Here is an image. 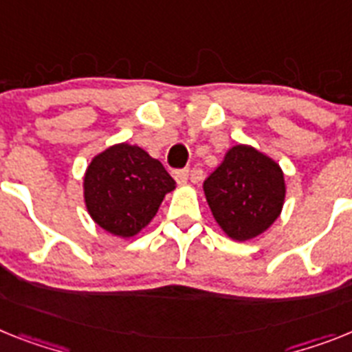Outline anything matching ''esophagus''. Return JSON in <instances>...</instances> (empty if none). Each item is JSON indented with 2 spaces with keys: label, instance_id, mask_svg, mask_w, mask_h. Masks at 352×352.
Wrapping results in <instances>:
<instances>
[{
  "label": "esophagus",
  "instance_id": "34e87169",
  "mask_svg": "<svg viewBox=\"0 0 352 352\" xmlns=\"http://www.w3.org/2000/svg\"><path fill=\"white\" fill-rule=\"evenodd\" d=\"M188 179H190V171H188V170H179V171H175V181H177V184L184 186L186 182H188Z\"/></svg>",
  "mask_w": 352,
  "mask_h": 352
}]
</instances>
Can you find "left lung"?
Masks as SVG:
<instances>
[{"label":"left lung","mask_w":352,"mask_h":352,"mask_svg":"<svg viewBox=\"0 0 352 352\" xmlns=\"http://www.w3.org/2000/svg\"><path fill=\"white\" fill-rule=\"evenodd\" d=\"M204 195L221 231L234 241H249L268 231L281 214L285 173L267 153L234 144L206 179Z\"/></svg>","instance_id":"left-lung-1"}]
</instances>
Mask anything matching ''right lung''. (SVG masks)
<instances>
[{
    "mask_svg": "<svg viewBox=\"0 0 352 352\" xmlns=\"http://www.w3.org/2000/svg\"><path fill=\"white\" fill-rule=\"evenodd\" d=\"M175 186L161 161L129 143L111 144L96 153L82 182L89 217L103 231L120 238L140 234Z\"/></svg>",
    "mask_w": 352,
    "mask_h": 352,
    "instance_id": "obj_1",
    "label": "right lung"
}]
</instances>
